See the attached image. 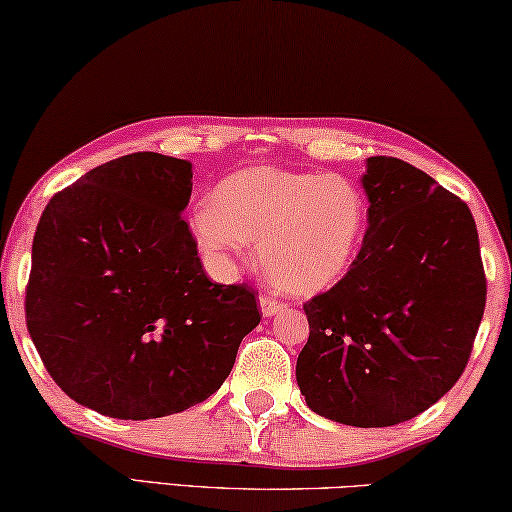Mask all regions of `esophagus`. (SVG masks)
<instances>
[{
	"instance_id": "esophagus-1",
	"label": "esophagus",
	"mask_w": 512,
	"mask_h": 512,
	"mask_svg": "<svg viewBox=\"0 0 512 512\" xmlns=\"http://www.w3.org/2000/svg\"><path fill=\"white\" fill-rule=\"evenodd\" d=\"M259 307H262L264 316H273L285 310V303H280V300H275L273 296H259Z\"/></svg>"
}]
</instances>
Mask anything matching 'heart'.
Here are the masks:
<instances>
[{
    "label": "heart",
    "instance_id": "1",
    "mask_svg": "<svg viewBox=\"0 0 512 512\" xmlns=\"http://www.w3.org/2000/svg\"><path fill=\"white\" fill-rule=\"evenodd\" d=\"M364 218L362 191L348 177L259 166L225 177L193 209L191 227L209 262L227 264L257 243L275 287L314 294L351 266Z\"/></svg>",
    "mask_w": 512,
    "mask_h": 512
}]
</instances>
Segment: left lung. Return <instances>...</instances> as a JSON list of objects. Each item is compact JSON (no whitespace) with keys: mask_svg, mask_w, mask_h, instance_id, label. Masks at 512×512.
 Returning <instances> with one entry per match:
<instances>
[{"mask_svg":"<svg viewBox=\"0 0 512 512\" xmlns=\"http://www.w3.org/2000/svg\"><path fill=\"white\" fill-rule=\"evenodd\" d=\"M367 234L351 269L303 305L296 380L316 415L383 428L431 408L467 367L488 282L474 216L424 170L369 157Z\"/></svg>","mask_w":512,"mask_h":512,"instance_id":"obj_1","label":"left lung"}]
</instances>
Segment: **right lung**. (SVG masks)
<instances>
[{
  "label": "right lung",
  "instance_id": "right-lung-1",
  "mask_svg": "<svg viewBox=\"0 0 512 512\" xmlns=\"http://www.w3.org/2000/svg\"><path fill=\"white\" fill-rule=\"evenodd\" d=\"M191 161L134 152L88 170L40 216L24 298L54 383L113 419H157L209 399L259 319L248 285L202 271L182 212Z\"/></svg>",
  "mask_w": 512,
  "mask_h": 512
}]
</instances>
